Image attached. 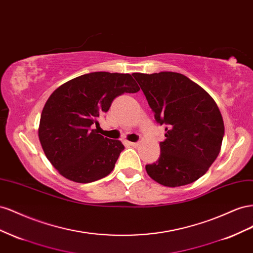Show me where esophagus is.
Wrapping results in <instances>:
<instances>
[{
	"label": "esophagus",
	"mask_w": 253,
	"mask_h": 253,
	"mask_svg": "<svg viewBox=\"0 0 253 253\" xmlns=\"http://www.w3.org/2000/svg\"><path fill=\"white\" fill-rule=\"evenodd\" d=\"M129 146H133V147H135V146H138L139 145V143L138 142H128L127 143Z\"/></svg>",
	"instance_id": "esophagus-1"
}]
</instances>
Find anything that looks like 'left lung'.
<instances>
[{"instance_id":"1","label":"left lung","mask_w":253,"mask_h":253,"mask_svg":"<svg viewBox=\"0 0 253 253\" xmlns=\"http://www.w3.org/2000/svg\"><path fill=\"white\" fill-rule=\"evenodd\" d=\"M155 120L165 126L160 157L145 169L150 178L176 187L196 181L217 158L225 126L214 99L183 74L133 73Z\"/></svg>"}]
</instances>
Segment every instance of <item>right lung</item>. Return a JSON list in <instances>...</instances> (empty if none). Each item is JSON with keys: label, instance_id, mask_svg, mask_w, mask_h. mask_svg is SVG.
I'll list each match as a JSON object with an SVG mask.
<instances>
[{"label": "right lung", "instance_id": "right-lung-1", "mask_svg": "<svg viewBox=\"0 0 253 253\" xmlns=\"http://www.w3.org/2000/svg\"><path fill=\"white\" fill-rule=\"evenodd\" d=\"M140 90L130 74L93 72L57 88L43 107L38 135L43 151L59 174L89 183L108 176L124 145L93 126L115 97Z\"/></svg>", "mask_w": 253, "mask_h": 253}]
</instances>
